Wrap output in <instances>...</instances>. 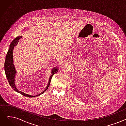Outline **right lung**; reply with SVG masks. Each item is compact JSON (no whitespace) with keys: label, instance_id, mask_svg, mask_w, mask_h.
I'll list each match as a JSON object with an SVG mask.
<instances>
[{"label":"right lung","instance_id":"right-lung-1","mask_svg":"<svg viewBox=\"0 0 126 126\" xmlns=\"http://www.w3.org/2000/svg\"><path fill=\"white\" fill-rule=\"evenodd\" d=\"M22 38V36H19L16 37L14 40H13V41L11 43V44L10 45V48L8 50V51L7 52L6 57H5V62H4V70H5V75H6L7 78L8 80L9 83L10 85V86H11L12 88L16 92H17V93H19L21 94L22 95L26 96V97H34L35 96H40L43 93H44L48 89L49 86L50 85V81L51 80V78L52 77V76L57 73L58 72V68L57 67H54L53 69L51 70V75L50 76L48 82L47 84V85L46 87V89L44 90V91H43L42 93H41L39 95H37L36 96H32L28 94H26L25 93L21 92L19 90H18L17 89H16V87L15 86V75H16V69L15 68L14 65L13 64V51L14 48V47L16 46L17 44L19 42V40L20 39H21Z\"/></svg>","mask_w":126,"mask_h":126}]
</instances>
